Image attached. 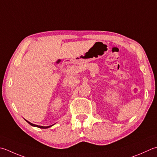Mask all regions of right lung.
Instances as JSON below:
<instances>
[{
	"instance_id": "right-lung-1",
	"label": "right lung",
	"mask_w": 157,
	"mask_h": 157,
	"mask_svg": "<svg viewBox=\"0 0 157 157\" xmlns=\"http://www.w3.org/2000/svg\"><path fill=\"white\" fill-rule=\"evenodd\" d=\"M25 120V119H24ZM25 121L28 122V123H29V124H30L31 126H33V127H38V128H49V127H51L52 126H53L54 124H52V125H50V126H48V127H44V126H40V125H36V124H33V123H31V122H29L28 121H26V120H25Z\"/></svg>"
}]
</instances>
